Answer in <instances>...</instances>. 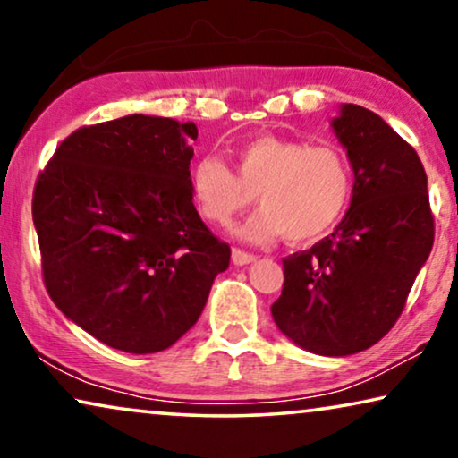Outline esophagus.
<instances>
[{"label": "esophagus", "instance_id": "34e87169", "mask_svg": "<svg viewBox=\"0 0 458 458\" xmlns=\"http://www.w3.org/2000/svg\"><path fill=\"white\" fill-rule=\"evenodd\" d=\"M232 261L236 263V266H247V263L255 261V255L253 253H247V250L242 249H232Z\"/></svg>", "mask_w": 458, "mask_h": 458}]
</instances>
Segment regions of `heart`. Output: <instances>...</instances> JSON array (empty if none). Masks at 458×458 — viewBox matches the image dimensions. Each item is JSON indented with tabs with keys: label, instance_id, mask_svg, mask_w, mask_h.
I'll return each instance as SVG.
<instances>
[{
	"label": "heart",
	"instance_id": "heart-1",
	"mask_svg": "<svg viewBox=\"0 0 458 458\" xmlns=\"http://www.w3.org/2000/svg\"><path fill=\"white\" fill-rule=\"evenodd\" d=\"M199 214L226 224L253 201L261 209L238 234L263 242L284 234L291 242L315 241L336 226L352 195V167L343 149L261 134L236 151V172L220 156H201L191 170Z\"/></svg>",
	"mask_w": 458,
	"mask_h": 458
}]
</instances>
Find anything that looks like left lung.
Segmentation results:
<instances>
[{"instance_id": "1", "label": "left lung", "mask_w": 458, "mask_h": 458, "mask_svg": "<svg viewBox=\"0 0 458 458\" xmlns=\"http://www.w3.org/2000/svg\"><path fill=\"white\" fill-rule=\"evenodd\" d=\"M332 126L355 172L351 209L330 236L282 259L272 315L305 351L344 357L401 318L434 244V214L420 156L377 114L346 103Z\"/></svg>"}]
</instances>
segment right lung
I'll use <instances>...</instances> for the list:
<instances>
[{
	"mask_svg": "<svg viewBox=\"0 0 458 458\" xmlns=\"http://www.w3.org/2000/svg\"><path fill=\"white\" fill-rule=\"evenodd\" d=\"M197 126L126 118L81 126L38 172L33 222L45 288L103 344L149 355L197 324L230 247L191 192Z\"/></svg>",
	"mask_w": 458,
	"mask_h": 458,
	"instance_id": "right-lung-1",
	"label": "right lung"
}]
</instances>
